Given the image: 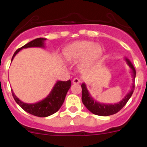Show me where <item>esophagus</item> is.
Wrapping results in <instances>:
<instances>
[{"instance_id":"obj_1","label":"esophagus","mask_w":147,"mask_h":147,"mask_svg":"<svg viewBox=\"0 0 147 147\" xmlns=\"http://www.w3.org/2000/svg\"><path fill=\"white\" fill-rule=\"evenodd\" d=\"M80 82H81V80L78 78H75L72 80V83L73 84H80Z\"/></svg>"}]
</instances>
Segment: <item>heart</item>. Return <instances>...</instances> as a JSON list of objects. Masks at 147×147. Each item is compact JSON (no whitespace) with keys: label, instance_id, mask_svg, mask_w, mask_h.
I'll return each mask as SVG.
<instances>
[{"label":"heart","instance_id":"obj_1","mask_svg":"<svg viewBox=\"0 0 147 147\" xmlns=\"http://www.w3.org/2000/svg\"><path fill=\"white\" fill-rule=\"evenodd\" d=\"M102 53L101 46L94 45L91 41H76L66 46L63 54L69 61H78L84 58V63L98 59Z\"/></svg>","mask_w":147,"mask_h":147}]
</instances>
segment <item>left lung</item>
<instances>
[{
	"label": "left lung",
	"instance_id": "obj_1",
	"mask_svg": "<svg viewBox=\"0 0 147 147\" xmlns=\"http://www.w3.org/2000/svg\"><path fill=\"white\" fill-rule=\"evenodd\" d=\"M125 61L129 65V67L131 68L132 70V76L133 77V84L132 85V89L129 91V93L125 96L124 98L122 99V101L117 103L114 104H106V103H101L98 101H96L92 97V96L89 94V91L87 90L86 84L84 83H82V101L84 103V106H86V109H88L90 112H92L93 114L97 115H101V116H109V115H113L120 111L125 106L127 102L133 94L134 89H135V79L136 77V71L133 65L132 64L129 60L125 58Z\"/></svg>",
	"mask_w": 147,
	"mask_h": 147
}]
</instances>
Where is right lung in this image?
<instances>
[{
    "mask_svg": "<svg viewBox=\"0 0 147 147\" xmlns=\"http://www.w3.org/2000/svg\"><path fill=\"white\" fill-rule=\"evenodd\" d=\"M45 40H46V38H37L36 39L29 42L28 44L23 46L20 49H18L14 53L11 62L13 60L15 55L22 49H27V48L31 47L44 48L45 47L44 46V41ZM70 86L71 81L69 80L68 81L65 82L58 81L55 83L53 89L50 92V94L47 96V97L35 103H24L15 95L12 89L11 91L12 96H13L15 101L23 110L32 114V115H35V116L47 117L55 113L59 110L60 108L63 105V102H64L65 96L68 92L69 89L70 88Z\"/></svg>",
    "mask_w": 147,
    "mask_h": 147,
    "instance_id": "right-lung-1",
    "label": "right lung"
}]
</instances>
